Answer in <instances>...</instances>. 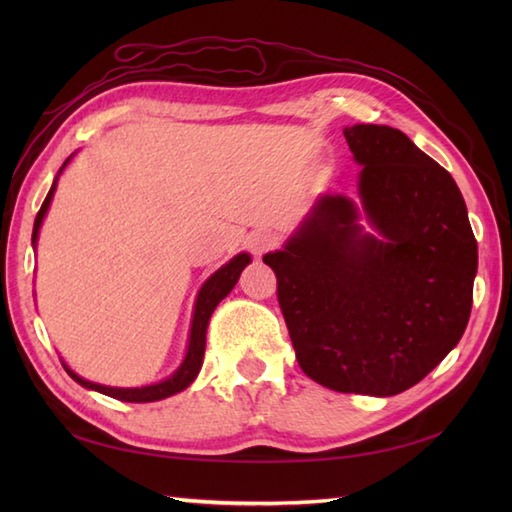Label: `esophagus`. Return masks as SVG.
<instances>
[{"instance_id": "esophagus-1", "label": "esophagus", "mask_w": 512, "mask_h": 512, "mask_svg": "<svg viewBox=\"0 0 512 512\" xmlns=\"http://www.w3.org/2000/svg\"><path fill=\"white\" fill-rule=\"evenodd\" d=\"M270 246V242L266 237H262V235H257V237H253L250 239V248L255 250V255H259V253H264V250Z\"/></svg>"}]
</instances>
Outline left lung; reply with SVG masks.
<instances>
[{
	"mask_svg": "<svg viewBox=\"0 0 512 512\" xmlns=\"http://www.w3.org/2000/svg\"><path fill=\"white\" fill-rule=\"evenodd\" d=\"M358 193L380 233L363 235L356 206L325 195L284 250L268 253L299 367L343 394L394 396L447 356L473 306L477 242L451 173L400 129H343Z\"/></svg>",
	"mask_w": 512,
	"mask_h": 512,
	"instance_id": "8db88e82",
	"label": "left lung"
}]
</instances>
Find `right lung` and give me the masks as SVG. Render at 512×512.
<instances>
[{"label":"right lung","instance_id":"right-lung-1","mask_svg":"<svg viewBox=\"0 0 512 512\" xmlns=\"http://www.w3.org/2000/svg\"><path fill=\"white\" fill-rule=\"evenodd\" d=\"M65 167V165H63ZM57 189V182L52 184L46 200H43L41 209L35 217V228H32V242L37 239L39 233V226L43 222V215H46L50 200H52V193ZM250 262V257L246 253L233 257L231 262L226 266H222L220 270L213 277H209V281L202 286L198 301H195V312H193V323H191V339H189V350L187 356H184V363L180 365V369L171 378L162 380L158 385H149V387H138V389H118V387H105V385H96L90 383V380H83L76 376L72 369L65 367V372H68L76 383L94 389V391H101L105 396H112L116 400H125V402H154V400H162V398H169L173 394H178V391L187 389L195 376H198L200 367H202V356H204V347H206V325H209L211 314L215 310L217 303H220L228 292L233 290V286L237 284L239 273L246 268V264Z\"/></svg>","mask_w":512,"mask_h":512}]
</instances>
